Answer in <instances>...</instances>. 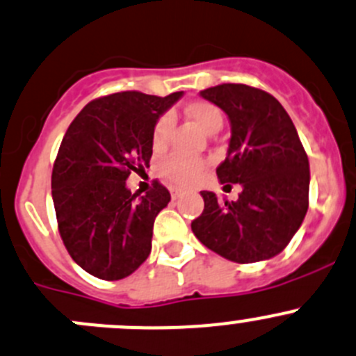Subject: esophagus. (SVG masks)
I'll use <instances>...</instances> for the list:
<instances>
[{"mask_svg":"<svg viewBox=\"0 0 356 356\" xmlns=\"http://www.w3.org/2000/svg\"><path fill=\"white\" fill-rule=\"evenodd\" d=\"M181 188H172L170 189V195H172V198H174V200H177L179 198V196H181Z\"/></svg>","mask_w":356,"mask_h":356,"instance_id":"esophagus-1","label":"esophagus"}]
</instances>
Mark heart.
Segmentation results:
<instances>
[{
  "mask_svg": "<svg viewBox=\"0 0 356 356\" xmlns=\"http://www.w3.org/2000/svg\"><path fill=\"white\" fill-rule=\"evenodd\" d=\"M186 115L207 134H216L222 127V113L217 106L210 104V102H193L186 108ZM172 127H174V122H172L170 115H163L158 120L153 132L154 149H163L167 146ZM158 170L174 184H188V182H193L202 175V172L205 170V161L200 160V158L184 156V154H170L160 161Z\"/></svg>",
  "mask_w": 356,
  "mask_h": 356,
  "instance_id": "obj_1",
  "label": "heart"
}]
</instances>
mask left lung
<instances>
[{
	"mask_svg": "<svg viewBox=\"0 0 356 356\" xmlns=\"http://www.w3.org/2000/svg\"><path fill=\"white\" fill-rule=\"evenodd\" d=\"M200 95L229 118V147L217 177L220 184H240L241 193L236 202H220L202 191L205 209L191 222L193 233L240 264L275 257L308 212L309 161L298 130L284 106L254 86L224 83Z\"/></svg>",
	"mask_w": 356,
	"mask_h": 356,
	"instance_id": "1",
	"label": "left lung"
}]
</instances>
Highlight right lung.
I'll return each mask as SVG.
<instances>
[{"label":"right lung","mask_w":356,"mask_h":356,"mask_svg":"<svg viewBox=\"0 0 356 356\" xmlns=\"http://www.w3.org/2000/svg\"><path fill=\"white\" fill-rule=\"evenodd\" d=\"M181 97L120 92L88 102L69 125L51 170V198L62 241L86 273L122 280L149 255L154 219L170 193L154 182L140 196L127 179L149 167L154 125Z\"/></svg>","instance_id":"right-lung-1"}]
</instances>
